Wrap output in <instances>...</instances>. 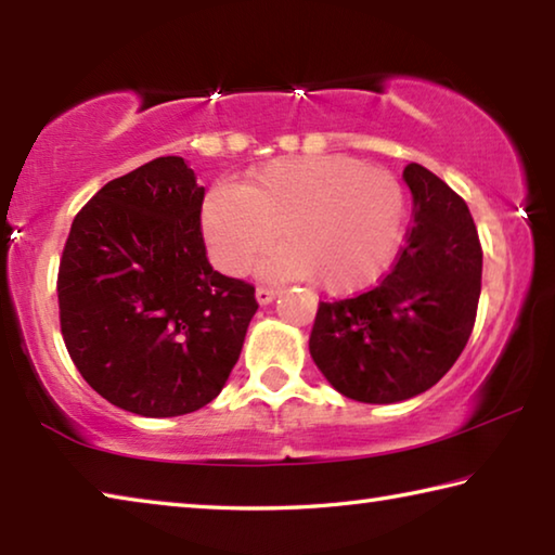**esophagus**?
I'll use <instances>...</instances> for the list:
<instances>
[{"instance_id":"34e87169","label":"esophagus","mask_w":555,"mask_h":555,"mask_svg":"<svg viewBox=\"0 0 555 555\" xmlns=\"http://www.w3.org/2000/svg\"><path fill=\"white\" fill-rule=\"evenodd\" d=\"M279 296V288H274V286H257V300L261 306H267V304H271V300H274Z\"/></svg>"}]
</instances>
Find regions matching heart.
<instances>
[{
    "label": "heart",
    "mask_w": 555,
    "mask_h": 555,
    "mask_svg": "<svg viewBox=\"0 0 555 555\" xmlns=\"http://www.w3.org/2000/svg\"><path fill=\"white\" fill-rule=\"evenodd\" d=\"M203 232L222 271L244 274L271 242L261 271L315 276L327 294H350L377 279L397 251L406 193L387 168L354 156L276 158L237 188L215 185L203 201Z\"/></svg>",
    "instance_id": "b5f03b06"
}]
</instances>
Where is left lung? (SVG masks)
<instances>
[{
	"label": "left lung",
	"mask_w": 555,
	"mask_h": 555,
	"mask_svg": "<svg viewBox=\"0 0 555 555\" xmlns=\"http://www.w3.org/2000/svg\"><path fill=\"white\" fill-rule=\"evenodd\" d=\"M413 220L379 284L321 300L311 331L318 370L347 399L393 403L434 387L475 327L482 244L465 201L418 164L403 168Z\"/></svg>",
	"instance_id": "8db88e82"
}]
</instances>
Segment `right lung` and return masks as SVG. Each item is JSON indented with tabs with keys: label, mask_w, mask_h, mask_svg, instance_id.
Segmentation results:
<instances>
[{
	"label": "right lung",
	"mask_w": 555,
	"mask_h": 555,
	"mask_svg": "<svg viewBox=\"0 0 555 555\" xmlns=\"http://www.w3.org/2000/svg\"><path fill=\"white\" fill-rule=\"evenodd\" d=\"M203 195L181 156H158L102 185L65 240L63 343L102 399L139 416L218 397L259 308L255 286L205 257Z\"/></svg>",
	"instance_id": "right-lung-1"
}]
</instances>
